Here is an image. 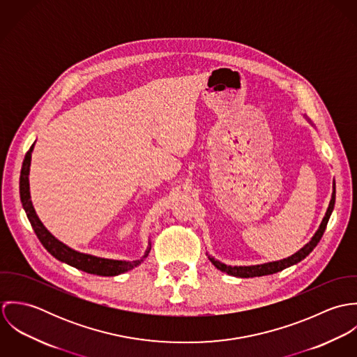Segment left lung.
Masks as SVG:
<instances>
[{
    "label": "left lung",
    "instance_id": "1",
    "mask_svg": "<svg viewBox=\"0 0 357 357\" xmlns=\"http://www.w3.org/2000/svg\"><path fill=\"white\" fill-rule=\"evenodd\" d=\"M334 204H335V181H333V194H331V201L328 204L327 207V211L317 228V231L314 232V235L310 238V241L306 243L304 248H301L297 253H294L287 258H283V259H279V261H272V262H265V264H258V265H227L218 259H215L214 257L206 253L207 258L210 259V262L221 272L227 273V275H231V276H235V278H255V276H265V275H272V273H276V272H280L291 265H296L298 264L300 261H303L305 258L306 255H309V253H312V250L317 246V243L320 242L324 231H326V227H327V222L330 220V215L334 210Z\"/></svg>",
    "mask_w": 357,
    "mask_h": 357
}]
</instances>
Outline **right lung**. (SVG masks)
<instances>
[{
	"mask_svg": "<svg viewBox=\"0 0 357 357\" xmlns=\"http://www.w3.org/2000/svg\"><path fill=\"white\" fill-rule=\"evenodd\" d=\"M34 144L30 147V150L26 153L23 165H22V172H20V181H19V190H20V201L22 206L27 214V218L43 243V246L51 253L56 259L74 266L79 271L93 273V275H100V276H116L121 273H125L135 266L140 265L147 257L151 250V242L149 241V246L144 255L139 259H112V258H102L98 255H86L77 252L71 249L70 246L64 245L60 242L57 238H54L51 232L47 229V227L43 224L40 217L36 213V208L31 202V195H30V183H29V174H30V165H31V153L34 150Z\"/></svg>",
	"mask_w": 357,
	"mask_h": 357,
	"instance_id": "obj_1",
	"label": "right lung"
}]
</instances>
